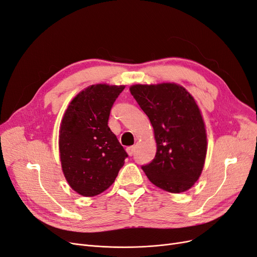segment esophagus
Listing matches in <instances>:
<instances>
[{
  "label": "esophagus",
  "mask_w": 257,
  "mask_h": 257,
  "mask_svg": "<svg viewBox=\"0 0 257 257\" xmlns=\"http://www.w3.org/2000/svg\"><path fill=\"white\" fill-rule=\"evenodd\" d=\"M126 153L128 154V156H133V155H134V153H135V148H133V147L127 148Z\"/></svg>",
  "instance_id": "1"
}]
</instances>
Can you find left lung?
Here are the masks:
<instances>
[{
    "mask_svg": "<svg viewBox=\"0 0 257 257\" xmlns=\"http://www.w3.org/2000/svg\"><path fill=\"white\" fill-rule=\"evenodd\" d=\"M154 130L155 158L142 170L149 180L170 193L190 190L203 170L207 131L194 97L183 86L163 82L130 87Z\"/></svg>",
    "mask_w": 257,
    "mask_h": 257,
    "instance_id": "left-lung-1",
    "label": "left lung"
}]
</instances>
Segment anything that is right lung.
Wrapping results in <instances>:
<instances>
[{
    "instance_id": "right-lung-1",
    "label": "right lung",
    "mask_w": 257,
    "mask_h": 257,
    "mask_svg": "<svg viewBox=\"0 0 257 257\" xmlns=\"http://www.w3.org/2000/svg\"><path fill=\"white\" fill-rule=\"evenodd\" d=\"M124 85H90L69 102L59 131L61 167L69 187L93 197L114 183L127 157L107 125Z\"/></svg>"
}]
</instances>
